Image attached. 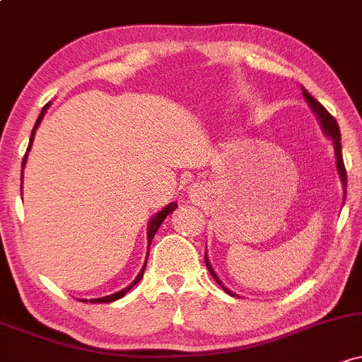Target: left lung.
<instances>
[{
  "instance_id": "8db88e82",
  "label": "left lung",
  "mask_w": 362,
  "mask_h": 362,
  "mask_svg": "<svg viewBox=\"0 0 362 362\" xmlns=\"http://www.w3.org/2000/svg\"><path fill=\"white\" fill-rule=\"evenodd\" d=\"M302 95H304L305 102L309 103V107L313 108V112L316 114L317 120H320V126L322 127V133H325L328 138H332L333 141V146H335V160H337V170H338V176H340V181H341V186H344V198H345V186H347V173H345V165H344V158H341V143H340V127H338L337 120L333 119V115L329 114L328 110H326L322 105L317 102L314 96H310V93H307L304 88H302ZM205 266H207L209 273L212 274V278L216 279L217 285H221V288H223L226 293L233 295V297H236L235 293H233L231 290H228L226 286L223 285V281H221L219 278H217V274L214 273L211 262H209L207 255H205Z\"/></svg>"
}]
</instances>
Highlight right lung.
Listing matches in <instances>:
<instances>
[{
    "label": "right lung",
    "mask_w": 362,
    "mask_h": 362,
    "mask_svg": "<svg viewBox=\"0 0 362 362\" xmlns=\"http://www.w3.org/2000/svg\"><path fill=\"white\" fill-rule=\"evenodd\" d=\"M49 105H52V102L49 103H46L45 107H42V110H41V114H40V117H37V120H36V124H34V127H33V133H30V139H29V146H27V151H25V155H24V160H22V173H24V167H25V162H27V153H29V150H30V146H33V141H34V134H36V129H37V126H40L41 124V120H42V117H45V114H46V110H48V107ZM177 207V204H174V202H170V204H167V207H164L162 209L160 212L158 214H155L153 217H151L150 219V223H148V247H150V243H151V240H153V236L157 235V231H158V228H160V224L164 223V219L167 216H169L170 212L174 211V209ZM146 260H148V257H146ZM146 260H145V266H143V269L139 271V274L136 276L134 278V281L131 283L129 286H127V288H124V290H120V291H117V293H112V295H107V297H102V298H91V304H95V302H98V304H105V302H114V300H119V298H122L124 295L127 293V291H129L131 288H133V286L136 285V283L139 281V279L143 278V273H145V267H146ZM84 302H88V300H84Z\"/></svg>",
    "instance_id": "add662e5"
}]
</instances>
